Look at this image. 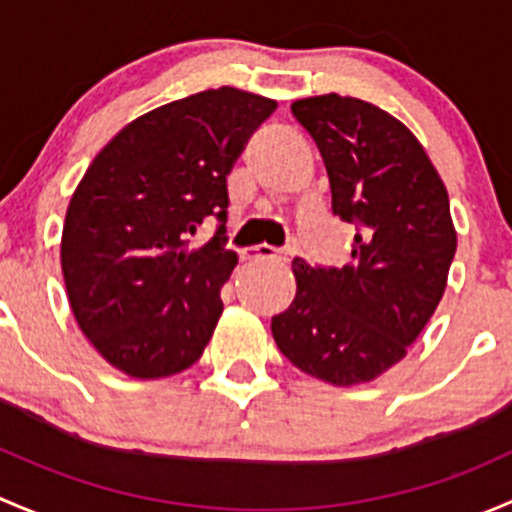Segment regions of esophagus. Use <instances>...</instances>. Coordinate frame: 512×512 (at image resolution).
<instances>
[{"instance_id":"34e87169","label":"esophagus","mask_w":512,"mask_h":512,"mask_svg":"<svg viewBox=\"0 0 512 512\" xmlns=\"http://www.w3.org/2000/svg\"><path fill=\"white\" fill-rule=\"evenodd\" d=\"M241 256H244L246 261H261V258H276V261H288V251L273 249V246H268V244L244 249V251H241Z\"/></svg>"}]
</instances>
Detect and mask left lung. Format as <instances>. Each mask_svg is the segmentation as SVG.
Listing matches in <instances>:
<instances>
[{
	"label": "left lung",
	"mask_w": 512,
	"mask_h": 512,
	"mask_svg": "<svg viewBox=\"0 0 512 512\" xmlns=\"http://www.w3.org/2000/svg\"><path fill=\"white\" fill-rule=\"evenodd\" d=\"M333 214L355 226L342 268L295 258V298L273 315L278 350L337 387L397 365L434 315L456 254L449 194L419 140L377 105L337 93L295 100Z\"/></svg>",
	"instance_id": "left-lung-1"
}]
</instances>
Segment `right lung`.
Wrapping results in <instances>:
<instances>
[{
  "label": "right lung",
  "mask_w": 512,
  "mask_h": 512,
  "mask_svg": "<svg viewBox=\"0 0 512 512\" xmlns=\"http://www.w3.org/2000/svg\"><path fill=\"white\" fill-rule=\"evenodd\" d=\"M276 100L217 88L120 130L66 212L61 268L76 323L113 367L157 379L202 357L236 266L226 249V175ZM207 220L215 236L188 241Z\"/></svg>",
  "instance_id": "right-lung-1"
}]
</instances>
